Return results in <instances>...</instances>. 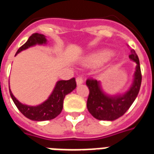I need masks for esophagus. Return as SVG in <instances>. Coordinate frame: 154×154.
Segmentation results:
<instances>
[{
	"label": "esophagus",
	"instance_id": "34e87169",
	"mask_svg": "<svg viewBox=\"0 0 154 154\" xmlns=\"http://www.w3.org/2000/svg\"><path fill=\"white\" fill-rule=\"evenodd\" d=\"M76 82H77V85H82L84 81H83V78H82V77H77V79H76Z\"/></svg>",
	"mask_w": 154,
	"mask_h": 154
}]
</instances>
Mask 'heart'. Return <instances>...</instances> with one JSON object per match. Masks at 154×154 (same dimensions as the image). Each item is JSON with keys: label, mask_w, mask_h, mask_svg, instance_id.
I'll return each instance as SVG.
<instances>
[{"label": "heart", "mask_w": 154, "mask_h": 154, "mask_svg": "<svg viewBox=\"0 0 154 154\" xmlns=\"http://www.w3.org/2000/svg\"><path fill=\"white\" fill-rule=\"evenodd\" d=\"M110 52L109 51H103L101 53L96 54L94 56H93L90 59V63L91 64H98L101 62L104 61L106 59L110 56Z\"/></svg>", "instance_id": "1"}]
</instances>
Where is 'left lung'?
<instances>
[{
    "mask_svg": "<svg viewBox=\"0 0 154 154\" xmlns=\"http://www.w3.org/2000/svg\"><path fill=\"white\" fill-rule=\"evenodd\" d=\"M129 58L136 62L137 66L132 85L123 94L109 96L103 92L100 82L97 80L87 79L86 81V85L90 90L87 100V109L95 119L112 121L121 117L132 106L138 95L142 76L139 58L133 49L131 50Z\"/></svg>",
    "mask_w": 154,
    "mask_h": 154,
    "instance_id": "8db88e82",
    "label": "left lung"
}]
</instances>
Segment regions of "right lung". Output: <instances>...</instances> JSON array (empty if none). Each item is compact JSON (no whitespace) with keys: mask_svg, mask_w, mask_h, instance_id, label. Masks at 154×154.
Segmentation results:
<instances>
[{"mask_svg":"<svg viewBox=\"0 0 154 154\" xmlns=\"http://www.w3.org/2000/svg\"><path fill=\"white\" fill-rule=\"evenodd\" d=\"M45 43H47V38L45 36L38 33H35L30 36L28 40L17 50L16 55L19 53L20 51L27 49L30 47L35 46L36 44H45ZM76 87H77V84L74 77L68 81H64V80L59 81L56 82V86L54 88L51 95L49 96V98L45 102L41 103L40 105L35 106L24 105L20 103L12 94L10 89H9V93L14 104L23 116L34 121H44V120H50L54 119L60 114L63 109V103L65 96L72 92Z\"/></svg>","mask_w":154,"mask_h":154,"instance_id":"obj_1","label":"right lung"}]
</instances>
